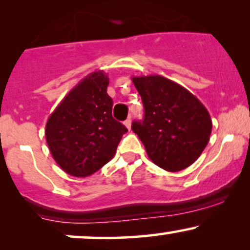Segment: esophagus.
I'll return each instance as SVG.
<instances>
[{
  "mask_svg": "<svg viewBox=\"0 0 250 250\" xmlns=\"http://www.w3.org/2000/svg\"><path fill=\"white\" fill-rule=\"evenodd\" d=\"M125 127H127L128 130H130V128H131V120H130V117L125 120Z\"/></svg>",
  "mask_w": 250,
  "mask_h": 250,
  "instance_id": "obj_1",
  "label": "esophagus"
}]
</instances>
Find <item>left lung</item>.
Returning a JSON list of instances; mask_svg holds the SVG:
<instances>
[{
	"label": "left lung",
	"mask_w": 250,
	"mask_h": 250,
	"mask_svg": "<svg viewBox=\"0 0 250 250\" xmlns=\"http://www.w3.org/2000/svg\"><path fill=\"white\" fill-rule=\"evenodd\" d=\"M131 80L145 107L143 121H134L131 129L149 159L168 171L193 165L208 145L213 127L205 105L185 87L163 76Z\"/></svg>",
	"instance_id": "left-lung-1"
}]
</instances>
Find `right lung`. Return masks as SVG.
<instances>
[{
    "mask_svg": "<svg viewBox=\"0 0 250 250\" xmlns=\"http://www.w3.org/2000/svg\"><path fill=\"white\" fill-rule=\"evenodd\" d=\"M108 75L94 71L81 80L51 113L45 140L57 165L71 176L87 177L108 163L127 128L111 115Z\"/></svg>",
    "mask_w": 250,
    "mask_h": 250,
    "instance_id": "1",
    "label": "right lung"
}]
</instances>
